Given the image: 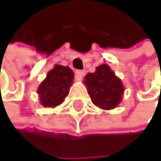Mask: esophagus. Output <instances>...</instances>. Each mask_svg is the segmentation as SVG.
Segmentation results:
<instances>
[{"instance_id":"obj_1","label":"esophagus","mask_w":161,"mask_h":161,"mask_svg":"<svg viewBox=\"0 0 161 161\" xmlns=\"http://www.w3.org/2000/svg\"><path fill=\"white\" fill-rule=\"evenodd\" d=\"M85 75H86V71L85 70H76L75 71V79L80 80L82 77L85 76Z\"/></svg>"}]
</instances>
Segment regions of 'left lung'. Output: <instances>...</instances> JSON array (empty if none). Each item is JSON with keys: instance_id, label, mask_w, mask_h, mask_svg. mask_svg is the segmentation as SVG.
<instances>
[{"instance_id": "obj_1", "label": "left lung", "mask_w": 161, "mask_h": 161, "mask_svg": "<svg viewBox=\"0 0 161 161\" xmlns=\"http://www.w3.org/2000/svg\"><path fill=\"white\" fill-rule=\"evenodd\" d=\"M85 84L92 102L102 109H114L122 100L123 85L107 64L98 66L93 74H87Z\"/></svg>"}]
</instances>
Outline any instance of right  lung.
I'll return each instance as SVG.
<instances>
[{"label": "right lung", "instance_id": "add662e5", "mask_svg": "<svg viewBox=\"0 0 161 161\" xmlns=\"http://www.w3.org/2000/svg\"><path fill=\"white\" fill-rule=\"evenodd\" d=\"M72 81L74 72L70 68L56 64L38 87L41 104L44 107L53 108L63 103Z\"/></svg>", "mask_w": 161, "mask_h": 161}]
</instances>
